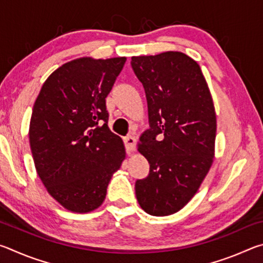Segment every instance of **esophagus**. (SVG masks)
Here are the masks:
<instances>
[{
	"label": "esophagus",
	"mask_w": 263,
	"mask_h": 263,
	"mask_svg": "<svg viewBox=\"0 0 263 263\" xmlns=\"http://www.w3.org/2000/svg\"><path fill=\"white\" fill-rule=\"evenodd\" d=\"M136 142H137L136 138L132 136H127L124 138V144H125V148L127 152H132V151H135Z\"/></svg>",
	"instance_id": "1"
}]
</instances>
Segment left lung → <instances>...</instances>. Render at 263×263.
Masks as SVG:
<instances>
[{
	"label": "left lung",
	"instance_id": "8db88e82",
	"mask_svg": "<svg viewBox=\"0 0 263 263\" xmlns=\"http://www.w3.org/2000/svg\"><path fill=\"white\" fill-rule=\"evenodd\" d=\"M131 66L144 87L149 123L138 147L149 173L136 181V196L149 215L168 216L190 201L211 167L215 106L201 67L184 53L132 57Z\"/></svg>",
	"mask_w": 263,
	"mask_h": 263
}]
</instances>
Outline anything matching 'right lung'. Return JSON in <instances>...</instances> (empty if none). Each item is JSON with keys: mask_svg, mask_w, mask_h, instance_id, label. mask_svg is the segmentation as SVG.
<instances>
[{"mask_svg": "<svg viewBox=\"0 0 263 263\" xmlns=\"http://www.w3.org/2000/svg\"><path fill=\"white\" fill-rule=\"evenodd\" d=\"M126 58H81L54 70L43 84L30 122V147L48 194L73 212L103 203L125 158L121 137L108 127L105 97Z\"/></svg>", "mask_w": 263, "mask_h": 263, "instance_id": "obj_1", "label": "right lung"}]
</instances>
